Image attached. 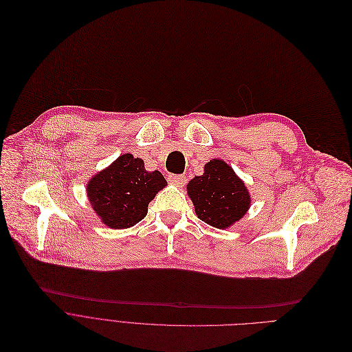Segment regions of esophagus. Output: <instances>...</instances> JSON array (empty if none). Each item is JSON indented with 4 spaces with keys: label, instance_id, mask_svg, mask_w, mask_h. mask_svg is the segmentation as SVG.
Segmentation results:
<instances>
[{
    "label": "esophagus",
    "instance_id": "34e87169",
    "mask_svg": "<svg viewBox=\"0 0 352 352\" xmlns=\"http://www.w3.org/2000/svg\"><path fill=\"white\" fill-rule=\"evenodd\" d=\"M169 182L177 188H183L186 185V177L183 175H169Z\"/></svg>",
    "mask_w": 352,
    "mask_h": 352
}]
</instances>
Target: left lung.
<instances>
[{
    "label": "left lung",
    "instance_id": "obj_1",
    "mask_svg": "<svg viewBox=\"0 0 352 352\" xmlns=\"http://www.w3.org/2000/svg\"><path fill=\"white\" fill-rule=\"evenodd\" d=\"M188 195L199 219L217 229H226L242 219L250 206L245 183L221 159L205 164L204 175L189 182Z\"/></svg>",
    "mask_w": 352,
    "mask_h": 352
}]
</instances>
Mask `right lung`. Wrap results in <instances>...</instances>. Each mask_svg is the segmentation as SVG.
Wrapping results in <instances>:
<instances>
[{
  "label": "right lung",
  "instance_id": "1",
  "mask_svg": "<svg viewBox=\"0 0 352 352\" xmlns=\"http://www.w3.org/2000/svg\"><path fill=\"white\" fill-rule=\"evenodd\" d=\"M166 185L160 172H147L142 159L126 153L90 179L87 196L106 226L126 229L143 219L148 204Z\"/></svg>",
  "mask_w": 352,
  "mask_h": 352
}]
</instances>
